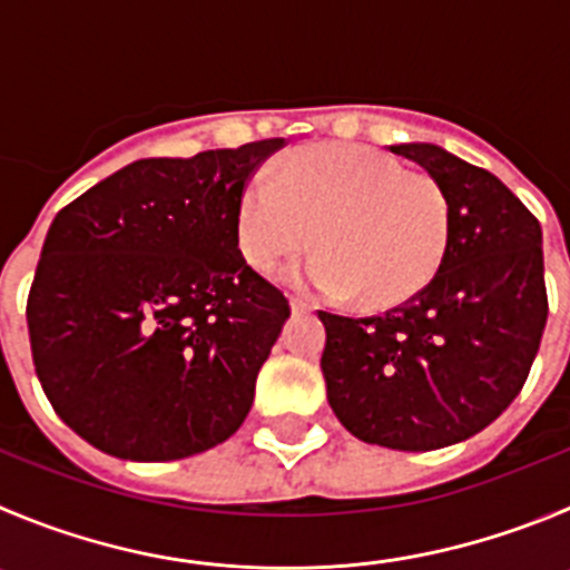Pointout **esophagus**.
Listing matches in <instances>:
<instances>
[{"mask_svg":"<svg viewBox=\"0 0 570 570\" xmlns=\"http://www.w3.org/2000/svg\"><path fill=\"white\" fill-rule=\"evenodd\" d=\"M289 306H292V312H295V315H309V312H312L309 303L301 301V297H289Z\"/></svg>","mask_w":570,"mask_h":570,"instance_id":"esophagus-1","label":"esophagus"}]
</instances>
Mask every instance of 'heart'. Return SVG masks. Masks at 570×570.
<instances>
[{
    "mask_svg": "<svg viewBox=\"0 0 570 570\" xmlns=\"http://www.w3.org/2000/svg\"><path fill=\"white\" fill-rule=\"evenodd\" d=\"M450 196L393 154L317 142L284 159L278 183L255 174L236 202V244L255 273L321 249L297 281L326 297L354 295L363 309L411 301L450 247ZM318 236H314V230Z\"/></svg>",
    "mask_w": 570,
    "mask_h": 570,
    "instance_id": "heart-1",
    "label": "heart"
}]
</instances>
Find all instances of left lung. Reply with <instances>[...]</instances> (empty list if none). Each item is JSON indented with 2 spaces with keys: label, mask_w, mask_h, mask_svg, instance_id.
I'll use <instances>...</instances> for the list:
<instances>
[{
  "label": "left lung",
  "mask_w": 570,
  "mask_h": 570,
  "mask_svg": "<svg viewBox=\"0 0 570 570\" xmlns=\"http://www.w3.org/2000/svg\"><path fill=\"white\" fill-rule=\"evenodd\" d=\"M391 151L444 185L450 247L435 278L385 315L317 312L321 368L351 435L424 453L481 433L523 387L549 317L542 230L487 168L430 142Z\"/></svg>",
  "instance_id": "8db88e82"
}]
</instances>
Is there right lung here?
I'll return each instance as SVG.
<instances>
[{
    "instance_id": "1",
    "label": "right lung",
    "mask_w": 570,
    "mask_h": 570,
    "mask_svg": "<svg viewBox=\"0 0 570 570\" xmlns=\"http://www.w3.org/2000/svg\"><path fill=\"white\" fill-rule=\"evenodd\" d=\"M284 137L137 159L58 210L28 295L52 411L129 461H177L247 419L289 301L236 244L244 183Z\"/></svg>"
}]
</instances>
